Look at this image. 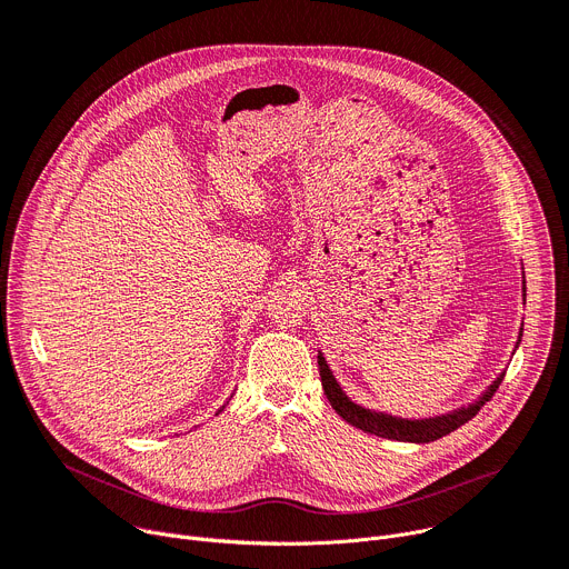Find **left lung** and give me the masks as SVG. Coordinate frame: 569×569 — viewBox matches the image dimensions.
<instances>
[{
	"mask_svg": "<svg viewBox=\"0 0 569 569\" xmlns=\"http://www.w3.org/2000/svg\"><path fill=\"white\" fill-rule=\"evenodd\" d=\"M525 297H527V290H525ZM520 338H522V329H520ZM518 345H520V340H518ZM317 365H319L323 393H327L329 402L333 405V410L347 423H351L353 428H358L367 435H376V437H382V439H396V441H412V443L437 441V439L455 432L463 423H468L483 408V402H489L493 398V393L498 391V387L505 380V373H502L489 389L483 391V396L479 400H475L472 405H468V408H461L452 415L437 417V419H423V421H408V419H396V417H387V415L360 408V405L351 402L347 398V393L340 389L338 380L333 378V373H331V369H329V365H327V360H323L321 353L317 356Z\"/></svg>",
	"mask_w": 569,
	"mask_h": 569,
	"instance_id": "obj_1",
	"label": "left lung"
}]
</instances>
